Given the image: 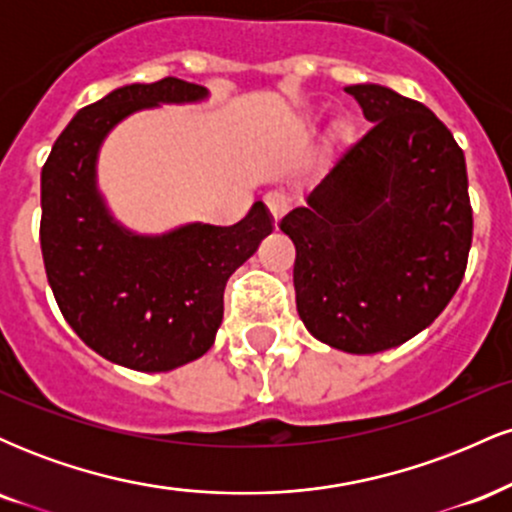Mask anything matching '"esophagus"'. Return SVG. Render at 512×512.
Returning <instances> with one entry per match:
<instances>
[{"label":"esophagus","mask_w":512,"mask_h":512,"mask_svg":"<svg viewBox=\"0 0 512 512\" xmlns=\"http://www.w3.org/2000/svg\"><path fill=\"white\" fill-rule=\"evenodd\" d=\"M264 202H267V209H269V214H272L274 221H279L281 214L289 209V197H286L284 192H269V195L264 197Z\"/></svg>","instance_id":"1"}]
</instances>
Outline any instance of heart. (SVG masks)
Instances as JSON below:
<instances>
[{"instance_id":"heart-1","label":"heart","mask_w":512,"mask_h":512,"mask_svg":"<svg viewBox=\"0 0 512 512\" xmlns=\"http://www.w3.org/2000/svg\"><path fill=\"white\" fill-rule=\"evenodd\" d=\"M334 129H337L339 134H344V132H349V122H344V120H339L337 125H334Z\"/></svg>"}]
</instances>
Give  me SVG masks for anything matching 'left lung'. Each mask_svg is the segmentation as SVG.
Returning <instances> with one entry per match:
<instances>
[{
  "label": "left lung",
  "mask_w": 512,
  "mask_h": 512,
  "mask_svg": "<svg viewBox=\"0 0 512 512\" xmlns=\"http://www.w3.org/2000/svg\"><path fill=\"white\" fill-rule=\"evenodd\" d=\"M373 129L327 168L279 228L296 245L305 330L346 354L424 332L460 289L472 248L467 166L424 103L346 86Z\"/></svg>",
  "instance_id": "8db88e82"
}]
</instances>
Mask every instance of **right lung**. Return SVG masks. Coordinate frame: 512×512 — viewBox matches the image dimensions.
<instances>
[{
	"mask_svg": "<svg viewBox=\"0 0 512 512\" xmlns=\"http://www.w3.org/2000/svg\"><path fill=\"white\" fill-rule=\"evenodd\" d=\"M209 88L168 79L129 84L86 105L40 173V248L50 289L81 342L108 361L161 373L197 361L223 320V289L274 231L264 202L233 226L190 221L137 233L117 221L98 187V156L129 115L195 105Z\"/></svg>",
	"mask_w": 512,
	"mask_h": 512,
	"instance_id": "add662e5",
	"label": "right lung"
}]
</instances>
